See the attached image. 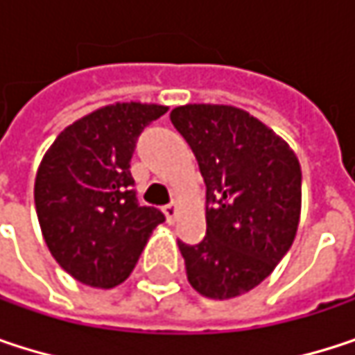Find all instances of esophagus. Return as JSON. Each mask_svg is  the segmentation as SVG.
<instances>
[{
  "mask_svg": "<svg viewBox=\"0 0 355 355\" xmlns=\"http://www.w3.org/2000/svg\"><path fill=\"white\" fill-rule=\"evenodd\" d=\"M177 214H178L177 203H168V205L164 207V216H166V220H168V224H173V222H175V218H177Z\"/></svg>",
  "mask_w": 355,
  "mask_h": 355,
  "instance_id": "34e87169",
  "label": "esophagus"
}]
</instances>
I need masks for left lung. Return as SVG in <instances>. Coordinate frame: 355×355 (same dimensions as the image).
<instances>
[{"mask_svg":"<svg viewBox=\"0 0 355 355\" xmlns=\"http://www.w3.org/2000/svg\"><path fill=\"white\" fill-rule=\"evenodd\" d=\"M171 121L205 182V239L178 241L187 279L216 300L247 294L294 243L302 197L298 158L241 108L187 105L175 108Z\"/></svg>","mask_w":355,"mask_h":355,"instance_id":"left-lung-1","label":"left lung"}]
</instances>
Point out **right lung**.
Wrapping results in <instances>:
<instances>
[{
    "label": "right lung",
    "mask_w": 355,
    "mask_h": 355,
    "mask_svg": "<svg viewBox=\"0 0 355 355\" xmlns=\"http://www.w3.org/2000/svg\"><path fill=\"white\" fill-rule=\"evenodd\" d=\"M166 110L139 103L94 110L61 131L38 166L35 205L44 243L86 286L125 282L164 222L160 209L139 205L129 168L137 137Z\"/></svg>",
    "instance_id": "add662e5"
}]
</instances>
